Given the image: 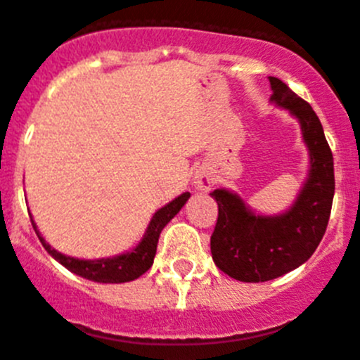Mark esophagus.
<instances>
[{
    "label": "esophagus",
    "mask_w": 360,
    "mask_h": 360,
    "mask_svg": "<svg viewBox=\"0 0 360 360\" xmlns=\"http://www.w3.org/2000/svg\"><path fill=\"white\" fill-rule=\"evenodd\" d=\"M193 183H195V186H197V190H200V191L211 190V186H212V179L207 176V174H204V172L197 174V176H195Z\"/></svg>",
    "instance_id": "1"
}]
</instances>
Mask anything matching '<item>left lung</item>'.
Listing matches in <instances>:
<instances>
[{"label":"left lung","instance_id":"left-lung-1","mask_svg":"<svg viewBox=\"0 0 360 360\" xmlns=\"http://www.w3.org/2000/svg\"><path fill=\"white\" fill-rule=\"evenodd\" d=\"M273 100L301 121L311 169L301 195L281 216H257L237 195L214 190L218 219L211 236L216 267L246 283L274 280L304 264L322 240L334 197V162L322 123L308 102L283 80L269 77Z\"/></svg>","mask_w":360,"mask_h":360}]
</instances>
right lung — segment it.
I'll list each match as a JSON object with an SVG mask.
<instances>
[{
    "mask_svg": "<svg viewBox=\"0 0 360 360\" xmlns=\"http://www.w3.org/2000/svg\"><path fill=\"white\" fill-rule=\"evenodd\" d=\"M188 198H190V193L186 191V193L179 195L176 200L167 204L165 207L160 209V211L153 216L144 239H142L141 243H139V246L135 248V250H131L130 253L120 255V257L114 258H100V260H79V258L66 257V255L52 250V248L45 243L44 237L40 236V232L37 230L33 216H30V218L31 225H33L34 232H37L38 239L44 244L45 250H47L59 264L65 265L68 271L86 278V280L96 281V283H124V281L137 280L139 276H142V274L151 267L163 226L181 211V207L186 204Z\"/></svg>",
    "mask_w": 360,
    "mask_h": 360,
    "instance_id": "add662e5",
    "label": "right lung"
}]
</instances>
